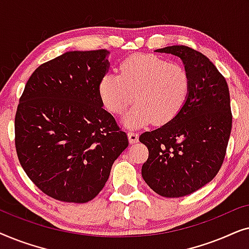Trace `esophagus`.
Here are the masks:
<instances>
[{
	"label": "esophagus",
	"instance_id": "34e87169",
	"mask_svg": "<svg viewBox=\"0 0 249 249\" xmlns=\"http://www.w3.org/2000/svg\"><path fill=\"white\" fill-rule=\"evenodd\" d=\"M128 138H129V142H130V144H135V142H138L139 141L138 134L136 131H129Z\"/></svg>",
	"mask_w": 249,
	"mask_h": 249
}]
</instances>
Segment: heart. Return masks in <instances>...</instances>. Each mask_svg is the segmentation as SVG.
<instances>
[{"mask_svg":"<svg viewBox=\"0 0 249 249\" xmlns=\"http://www.w3.org/2000/svg\"><path fill=\"white\" fill-rule=\"evenodd\" d=\"M190 79L178 64L168 63L155 55L141 54L121 64V74L107 72L101 78L98 93L105 107L122 113L134 100L137 104L125 112L122 124L141 128L172 120L188 98Z\"/></svg>","mask_w":249,"mask_h":249,"instance_id":"b5f03b06","label":"heart"}]
</instances>
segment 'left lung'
Segmentation results:
<instances>
[{
  "label": "left lung",
  "mask_w": 249,
  "mask_h": 249,
  "mask_svg": "<svg viewBox=\"0 0 249 249\" xmlns=\"http://www.w3.org/2000/svg\"><path fill=\"white\" fill-rule=\"evenodd\" d=\"M155 52L178 56L190 79L179 113L139 137L149 153L142 179L156 194L173 198L196 192L219 172L232 125L230 94L224 77L204 54L183 45Z\"/></svg>",
  "instance_id": "8db88e82"
}]
</instances>
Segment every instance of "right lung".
<instances>
[{
    "instance_id": "obj_1",
    "label": "right lung",
    "mask_w": 249,
    "mask_h": 249,
    "mask_svg": "<svg viewBox=\"0 0 249 249\" xmlns=\"http://www.w3.org/2000/svg\"><path fill=\"white\" fill-rule=\"evenodd\" d=\"M107 50L70 51L43 63L17 108L16 149L29 179L61 202L98 195L128 137L98 93L110 63Z\"/></svg>"
}]
</instances>
